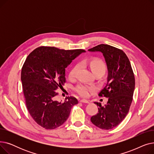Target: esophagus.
Here are the masks:
<instances>
[{"mask_svg": "<svg viewBox=\"0 0 154 154\" xmlns=\"http://www.w3.org/2000/svg\"><path fill=\"white\" fill-rule=\"evenodd\" d=\"M80 102H82V103H89V101L87 100H85V99H81L80 100Z\"/></svg>", "mask_w": 154, "mask_h": 154, "instance_id": "34e87169", "label": "esophagus"}]
</instances>
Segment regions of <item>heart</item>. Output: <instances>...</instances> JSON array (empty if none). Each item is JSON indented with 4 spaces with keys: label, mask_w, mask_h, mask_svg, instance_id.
Wrapping results in <instances>:
<instances>
[{
    "label": "heart",
    "mask_w": 154,
    "mask_h": 154,
    "mask_svg": "<svg viewBox=\"0 0 154 154\" xmlns=\"http://www.w3.org/2000/svg\"><path fill=\"white\" fill-rule=\"evenodd\" d=\"M84 63L87 64L90 67L94 74H97V73H103V74H104L106 70V64L99 59L94 58L84 62ZM80 68V66L79 64H76L75 66L73 67L69 72V77L72 79L76 77ZM74 90L80 96L87 97L91 91L95 90V88L84 84H79L74 88Z\"/></svg>",
    "instance_id": "obj_1"
}]
</instances>
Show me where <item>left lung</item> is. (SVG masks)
<instances>
[{
  "label": "left lung",
  "mask_w": 154,
  "mask_h": 154,
  "mask_svg": "<svg viewBox=\"0 0 154 154\" xmlns=\"http://www.w3.org/2000/svg\"><path fill=\"white\" fill-rule=\"evenodd\" d=\"M88 51L102 52L108 69L106 86L99 94L108 98L107 103L102 106L100 102H94L99 110L91 120L97 127L110 130L122 122L130 109L135 88L133 70L127 55L119 48L100 44Z\"/></svg>",
  "instance_id": "8db88e82"
}]
</instances>
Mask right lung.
Here are the masks:
<instances>
[{
  "label": "right lung",
  "mask_w": 154,
  "mask_h": 154,
  "mask_svg": "<svg viewBox=\"0 0 154 154\" xmlns=\"http://www.w3.org/2000/svg\"><path fill=\"white\" fill-rule=\"evenodd\" d=\"M83 49L63 50L41 46L29 54L21 71L22 89L30 115L42 127L51 130L68 119L72 107L78 103L74 97L63 102L55 100V91L66 83V68Z\"/></svg>",
  "instance_id": "add662e5"
}]
</instances>
